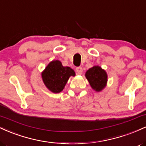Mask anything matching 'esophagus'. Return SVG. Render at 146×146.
Masks as SVG:
<instances>
[{
	"label": "esophagus",
	"mask_w": 146,
	"mask_h": 146,
	"mask_svg": "<svg viewBox=\"0 0 146 146\" xmlns=\"http://www.w3.org/2000/svg\"><path fill=\"white\" fill-rule=\"evenodd\" d=\"M76 71H77V73H78V74L81 75L83 72L82 68L81 66H78V67L76 68Z\"/></svg>",
	"instance_id": "1"
}]
</instances>
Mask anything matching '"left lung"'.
Listing matches in <instances>:
<instances>
[{"instance_id":"1","label":"left lung","mask_w":146,"mask_h":146,"mask_svg":"<svg viewBox=\"0 0 146 146\" xmlns=\"http://www.w3.org/2000/svg\"><path fill=\"white\" fill-rule=\"evenodd\" d=\"M86 78L92 88L96 91H100L103 89L107 82L106 73L98 66L89 68L86 73Z\"/></svg>"}]
</instances>
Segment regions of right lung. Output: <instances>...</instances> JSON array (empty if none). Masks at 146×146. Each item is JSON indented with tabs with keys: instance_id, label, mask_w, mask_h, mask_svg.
<instances>
[{
	"instance_id": "1",
	"label": "right lung",
	"mask_w": 146,
	"mask_h": 146,
	"mask_svg": "<svg viewBox=\"0 0 146 146\" xmlns=\"http://www.w3.org/2000/svg\"><path fill=\"white\" fill-rule=\"evenodd\" d=\"M75 73L68 66H63L58 60L52 61L48 64L42 73L45 86L54 93L61 92L64 88L70 76H75Z\"/></svg>"
}]
</instances>
